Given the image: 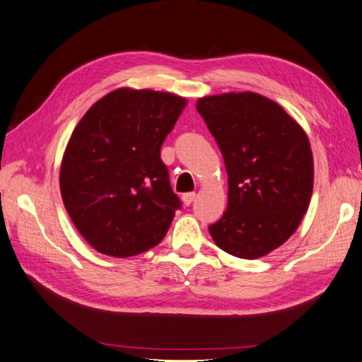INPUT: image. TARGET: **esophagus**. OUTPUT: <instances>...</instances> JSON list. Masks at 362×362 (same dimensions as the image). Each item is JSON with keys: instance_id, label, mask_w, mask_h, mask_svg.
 <instances>
[{"instance_id": "esophagus-1", "label": "esophagus", "mask_w": 362, "mask_h": 362, "mask_svg": "<svg viewBox=\"0 0 362 362\" xmlns=\"http://www.w3.org/2000/svg\"><path fill=\"white\" fill-rule=\"evenodd\" d=\"M194 199H196L194 192H187V194L182 196V200H183V205H185V206H189V205L192 204V202H194Z\"/></svg>"}]
</instances>
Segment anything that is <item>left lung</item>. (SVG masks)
<instances>
[{
	"mask_svg": "<svg viewBox=\"0 0 362 362\" xmlns=\"http://www.w3.org/2000/svg\"><path fill=\"white\" fill-rule=\"evenodd\" d=\"M228 174L226 211L208 230L231 256L257 259L296 231L313 191V156L304 129L255 92L200 98Z\"/></svg>",
	"mask_w": 362,
	"mask_h": 362,
	"instance_id": "obj_1",
	"label": "left lung"
}]
</instances>
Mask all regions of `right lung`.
I'll return each instance as SVG.
<instances>
[{"instance_id":"1","label":"right lung","mask_w":362,"mask_h":362,"mask_svg":"<svg viewBox=\"0 0 362 362\" xmlns=\"http://www.w3.org/2000/svg\"><path fill=\"white\" fill-rule=\"evenodd\" d=\"M185 105L168 92L117 89L74 129L62 162V197L98 253L136 256L165 238L182 202L160 148Z\"/></svg>"}]
</instances>
